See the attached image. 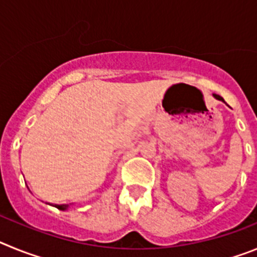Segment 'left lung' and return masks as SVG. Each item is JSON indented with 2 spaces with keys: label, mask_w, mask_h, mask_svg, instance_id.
I'll list each match as a JSON object with an SVG mask.
<instances>
[{
  "label": "left lung",
  "mask_w": 257,
  "mask_h": 257,
  "mask_svg": "<svg viewBox=\"0 0 257 257\" xmlns=\"http://www.w3.org/2000/svg\"><path fill=\"white\" fill-rule=\"evenodd\" d=\"M213 97H216L217 100H221V101H224V99H222L221 96H220V95H216V94H213Z\"/></svg>",
  "instance_id": "8db88e82"
}]
</instances>
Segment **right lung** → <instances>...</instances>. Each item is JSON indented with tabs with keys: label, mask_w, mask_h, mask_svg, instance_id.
Masks as SVG:
<instances>
[{
	"label": "right lung",
	"mask_w": 257,
	"mask_h": 257,
	"mask_svg": "<svg viewBox=\"0 0 257 257\" xmlns=\"http://www.w3.org/2000/svg\"><path fill=\"white\" fill-rule=\"evenodd\" d=\"M55 207L59 208V210H61V211H64L68 208V205H55Z\"/></svg>",
	"instance_id": "right-lung-1"
}]
</instances>
